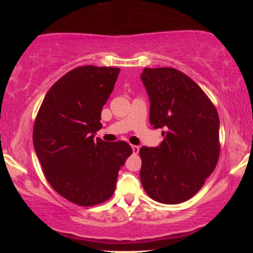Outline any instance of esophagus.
I'll return each instance as SVG.
<instances>
[{"label": "esophagus", "mask_w": 253, "mask_h": 253, "mask_svg": "<svg viewBox=\"0 0 253 253\" xmlns=\"http://www.w3.org/2000/svg\"><path fill=\"white\" fill-rule=\"evenodd\" d=\"M131 148H132V152H133V154H137L138 152H139V147L136 146V145H132V146H131Z\"/></svg>", "instance_id": "obj_1"}]
</instances>
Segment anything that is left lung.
Returning <instances> with one entry per match:
<instances>
[{"mask_svg":"<svg viewBox=\"0 0 253 253\" xmlns=\"http://www.w3.org/2000/svg\"><path fill=\"white\" fill-rule=\"evenodd\" d=\"M150 123L164 127L158 147L143 146L140 181L155 202L175 205L192 198L220 157L219 114L206 93L175 68H145Z\"/></svg>","mask_w":253,"mask_h":253,"instance_id":"left-lung-1","label":"left lung"}]
</instances>
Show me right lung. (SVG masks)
<instances>
[{
  "instance_id": "obj_1",
  "label": "right lung",
  "mask_w": 253,
  "mask_h": 253,
  "mask_svg": "<svg viewBox=\"0 0 253 253\" xmlns=\"http://www.w3.org/2000/svg\"><path fill=\"white\" fill-rule=\"evenodd\" d=\"M119 74L120 68L94 65L67 72L44 95L34 122V150L46 179L76 205L108 200L120 168L132 153L126 141L94 138Z\"/></svg>"
}]
</instances>
